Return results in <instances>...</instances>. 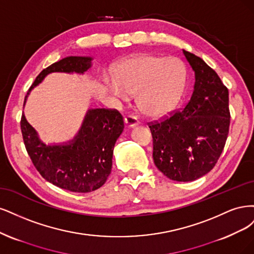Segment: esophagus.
I'll return each instance as SVG.
<instances>
[{
    "instance_id": "esophagus-1",
    "label": "esophagus",
    "mask_w": 254,
    "mask_h": 254,
    "mask_svg": "<svg viewBox=\"0 0 254 254\" xmlns=\"http://www.w3.org/2000/svg\"><path fill=\"white\" fill-rule=\"evenodd\" d=\"M125 124L127 127H134L139 125V121L137 120L136 117H134L132 115H128L127 117L125 118Z\"/></svg>"
}]
</instances>
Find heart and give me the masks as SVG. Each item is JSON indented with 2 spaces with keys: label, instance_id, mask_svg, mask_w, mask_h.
Instances as JSON below:
<instances>
[{
  "label": "heart",
  "instance_id": "1",
  "mask_svg": "<svg viewBox=\"0 0 254 254\" xmlns=\"http://www.w3.org/2000/svg\"><path fill=\"white\" fill-rule=\"evenodd\" d=\"M186 80L183 63L174 58L140 56L121 65L118 79L111 78V92L122 100L137 94L138 109L149 117H161L174 108Z\"/></svg>",
  "mask_w": 254,
  "mask_h": 254
}]
</instances>
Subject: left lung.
<instances>
[{
    "mask_svg": "<svg viewBox=\"0 0 254 254\" xmlns=\"http://www.w3.org/2000/svg\"><path fill=\"white\" fill-rule=\"evenodd\" d=\"M195 73L194 91L184 109L149 124L155 166L172 181L192 182L214 168L230 126L229 92L214 69L183 50Z\"/></svg>",
    "mask_w": 254,
    "mask_h": 254,
    "instance_id": "1",
    "label": "left lung"
}]
</instances>
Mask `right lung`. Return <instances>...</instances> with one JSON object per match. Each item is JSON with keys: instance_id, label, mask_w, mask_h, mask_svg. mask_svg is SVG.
<instances>
[{"instance_id": "right-lung-1", "label": "right lung", "mask_w": 254, "mask_h": 254, "mask_svg": "<svg viewBox=\"0 0 254 254\" xmlns=\"http://www.w3.org/2000/svg\"><path fill=\"white\" fill-rule=\"evenodd\" d=\"M91 57H66L41 71L29 92L51 72L84 73L92 66ZM125 128L124 118L117 110H88L79 132L72 140L61 144H46L37 130L22 115L21 130L29 157L47 182L76 193H88L104 185L112 171L113 151Z\"/></svg>"}]
</instances>
